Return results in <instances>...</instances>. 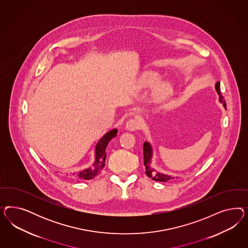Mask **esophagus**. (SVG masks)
<instances>
[{
  "instance_id": "obj_1",
  "label": "esophagus",
  "mask_w": 248,
  "mask_h": 248,
  "mask_svg": "<svg viewBox=\"0 0 248 248\" xmlns=\"http://www.w3.org/2000/svg\"><path fill=\"white\" fill-rule=\"evenodd\" d=\"M140 126H141V123L137 118H132V119L128 120L125 124V127L129 131H135V130L139 129Z\"/></svg>"
}]
</instances>
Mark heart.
Instances as JSON below:
<instances>
[{
    "label": "heart",
    "instance_id": "1",
    "mask_svg": "<svg viewBox=\"0 0 248 248\" xmlns=\"http://www.w3.org/2000/svg\"><path fill=\"white\" fill-rule=\"evenodd\" d=\"M160 75L155 72H149L143 76L142 80V86L144 88H152L155 86L160 82ZM173 86L169 83H163L159 84L157 88L155 90L153 93V97L155 99V103L157 104H164L168 98L170 97L173 93Z\"/></svg>",
    "mask_w": 248,
    "mask_h": 248
}]
</instances>
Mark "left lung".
<instances>
[{"label": "left lung", "instance_id": "left-lung-1", "mask_svg": "<svg viewBox=\"0 0 248 248\" xmlns=\"http://www.w3.org/2000/svg\"><path fill=\"white\" fill-rule=\"evenodd\" d=\"M216 90L219 94V100L220 102L223 104L224 107L226 109V104L224 100V96L222 95V93L220 91V83L217 82L216 84ZM153 156V150H152V146L148 142H144L143 143V165L145 166V173L146 174L152 178L153 180L157 181V182H166V181L173 179L171 175H166L164 173H159L157 171H155L153 167H151V160Z\"/></svg>", "mask_w": 248, "mask_h": 248}]
</instances>
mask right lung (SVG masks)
Instances as JSON below:
<instances>
[{
  "label": "right lung",
  "instance_id": "add662e5",
  "mask_svg": "<svg viewBox=\"0 0 248 248\" xmlns=\"http://www.w3.org/2000/svg\"><path fill=\"white\" fill-rule=\"evenodd\" d=\"M117 129H113L107 134H105L98 142L95 146V160L94 163L85 170H83L79 173H73V176L78 180H91L93 179L95 176H97L103 168L105 167V159H106V147L109 142L116 136Z\"/></svg>",
  "mask_w": 248,
  "mask_h": 248
}]
</instances>
